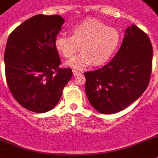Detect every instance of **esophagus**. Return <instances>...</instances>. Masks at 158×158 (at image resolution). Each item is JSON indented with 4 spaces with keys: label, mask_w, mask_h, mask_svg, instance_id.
<instances>
[{
    "label": "esophagus",
    "mask_w": 158,
    "mask_h": 158,
    "mask_svg": "<svg viewBox=\"0 0 158 158\" xmlns=\"http://www.w3.org/2000/svg\"><path fill=\"white\" fill-rule=\"evenodd\" d=\"M73 73L74 76H77V75H79V74H81V73L79 71H77V70H73Z\"/></svg>",
    "instance_id": "obj_1"
}]
</instances>
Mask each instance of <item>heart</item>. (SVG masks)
<instances>
[{
  "label": "heart",
  "instance_id": "obj_1",
  "mask_svg": "<svg viewBox=\"0 0 158 158\" xmlns=\"http://www.w3.org/2000/svg\"><path fill=\"white\" fill-rule=\"evenodd\" d=\"M70 35L57 36L55 47L66 59L72 58L81 47L82 52L67 63L77 69L92 64L94 66L106 64L115 54L121 42V34L116 28L107 27L95 18H87L76 24L70 30Z\"/></svg>",
  "mask_w": 158,
  "mask_h": 158
}]
</instances>
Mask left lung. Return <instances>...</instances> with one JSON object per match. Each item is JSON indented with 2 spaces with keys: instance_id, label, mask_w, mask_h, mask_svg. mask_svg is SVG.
<instances>
[{
  "instance_id": "8db88e82",
  "label": "left lung",
  "mask_w": 158,
  "mask_h": 158,
  "mask_svg": "<svg viewBox=\"0 0 158 158\" xmlns=\"http://www.w3.org/2000/svg\"><path fill=\"white\" fill-rule=\"evenodd\" d=\"M152 46L148 35L132 25L116 55L102 69L85 72V94L102 114H114L138 99L152 73Z\"/></svg>"
}]
</instances>
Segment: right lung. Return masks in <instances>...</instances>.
<instances>
[{"instance_id": "right-lung-1", "label": "right lung", "mask_w": 158, "mask_h": 158, "mask_svg": "<svg viewBox=\"0 0 158 158\" xmlns=\"http://www.w3.org/2000/svg\"><path fill=\"white\" fill-rule=\"evenodd\" d=\"M64 20L59 15L38 14L12 31L4 55L8 86L18 103L36 113L52 110L73 77L60 68L55 40Z\"/></svg>"}]
</instances>
